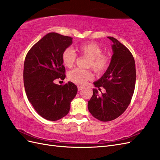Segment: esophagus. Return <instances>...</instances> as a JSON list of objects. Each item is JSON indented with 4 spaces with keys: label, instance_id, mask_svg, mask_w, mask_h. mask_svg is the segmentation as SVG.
Here are the masks:
<instances>
[{
    "label": "esophagus",
    "instance_id": "1",
    "mask_svg": "<svg viewBox=\"0 0 160 160\" xmlns=\"http://www.w3.org/2000/svg\"><path fill=\"white\" fill-rule=\"evenodd\" d=\"M83 88V86H78V90L80 91Z\"/></svg>",
    "mask_w": 160,
    "mask_h": 160
}]
</instances>
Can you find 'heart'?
<instances>
[{"instance_id": "b5f03b06", "label": "heart", "mask_w": 160, "mask_h": 160, "mask_svg": "<svg viewBox=\"0 0 160 160\" xmlns=\"http://www.w3.org/2000/svg\"><path fill=\"white\" fill-rule=\"evenodd\" d=\"M78 52L88 58V68L92 69L98 74L105 71L109 65V59L106 55L102 54V49L94 42H88L81 44L77 47ZM77 56L70 48H67L62 54V61L66 68H72L76 60ZM68 79L76 84H84L86 81L92 78V73L90 70H82L79 68L72 70L68 72Z\"/></svg>"}]
</instances>
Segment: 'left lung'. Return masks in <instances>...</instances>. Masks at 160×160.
Returning a JSON list of instances; mask_svg holds the SVG:
<instances>
[{
    "label": "left lung",
    "instance_id": "obj_1",
    "mask_svg": "<svg viewBox=\"0 0 160 160\" xmlns=\"http://www.w3.org/2000/svg\"><path fill=\"white\" fill-rule=\"evenodd\" d=\"M112 56L107 71L93 83L105 93L98 95L93 88V95L88 101V108L94 117L101 121H110L121 115L131 102L136 80L135 63L133 55L124 45L112 37Z\"/></svg>",
    "mask_w": 160,
    "mask_h": 160
}]
</instances>
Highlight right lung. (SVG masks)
Masks as SVG:
<instances>
[{
  "label": "right lung",
  "instance_id": "add662e5",
  "mask_svg": "<svg viewBox=\"0 0 160 160\" xmlns=\"http://www.w3.org/2000/svg\"><path fill=\"white\" fill-rule=\"evenodd\" d=\"M72 43L70 37L49 33L26 56L23 80L27 97L45 119L55 121L65 117L77 94V86L72 82L63 86L54 83L57 78H66L62 54Z\"/></svg>",
  "mask_w": 160,
  "mask_h": 160
}]
</instances>
